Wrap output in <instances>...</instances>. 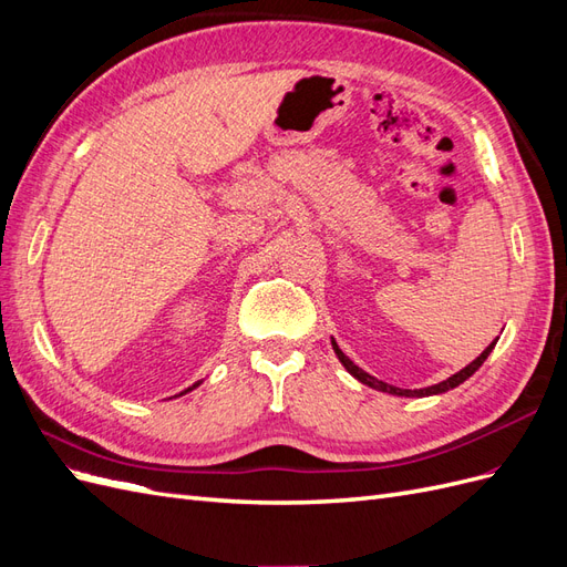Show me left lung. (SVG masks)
<instances>
[{
    "mask_svg": "<svg viewBox=\"0 0 567 567\" xmlns=\"http://www.w3.org/2000/svg\"><path fill=\"white\" fill-rule=\"evenodd\" d=\"M499 340V338H496ZM496 340H492L489 346L480 352V357H475L473 362L468 364V367H463L461 371H456L454 375H450L447 381H442V383H435V385H427V388H419V390H404V388H394V385H388V383H383V381H379V379H373L371 373H367V371H362L359 369L352 359L342 352L340 348H338V342L331 338V346H333V352H336V357L340 359V364L348 369V373L350 375H354V379L359 381V383H364V385H369V388H373V390H381V392H388V394H398V398H431V394H442V392H447V390H452V388H456V385H461L463 381H468L471 375L485 364V359L489 357V352L494 350V346H496Z\"/></svg>",
    "mask_w": 567,
    "mask_h": 567,
    "instance_id": "left-lung-1",
    "label": "left lung"
}]
</instances>
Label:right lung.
<instances>
[{
	"instance_id": "add662e5",
	"label": "right lung",
	"mask_w": 567,
	"mask_h": 567,
	"mask_svg": "<svg viewBox=\"0 0 567 567\" xmlns=\"http://www.w3.org/2000/svg\"><path fill=\"white\" fill-rule=\"evenodd\" d=\"M200 383H203V381H198V383H194V385H192V388H186V390H184V392H192V390H194V388H198V385H200ZM184 392H179V394H184Z\"/></svg>"
}]
</instances>
